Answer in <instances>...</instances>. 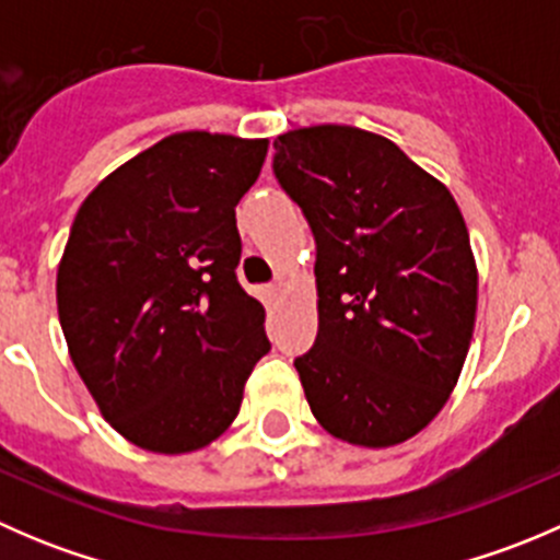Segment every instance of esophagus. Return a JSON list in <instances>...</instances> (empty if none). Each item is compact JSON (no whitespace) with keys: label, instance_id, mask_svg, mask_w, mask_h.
Listing matches in <instances>:
<instances>
[{"label":"esophagus","instance_id":"1","mask_svg":"<svg viewBox=\"0 0 560 560\" xmlns=\"http://www.w3.org/2000/svg\"><path fill=\"white\" fill-rule=\"evenodd\" d=\"M284 281H276V284H270L268 287V298H270V301H279V298L281 295H284Z\"/></svg>","mask_w":560,"mask_h":560}]
</instances>
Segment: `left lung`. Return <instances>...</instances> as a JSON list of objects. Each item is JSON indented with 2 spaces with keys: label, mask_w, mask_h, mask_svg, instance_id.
<instances>
[{
  "label": "left lung",
  "mask_w": 560,
  "mask_h": 560,
  "mask_svg": "<svg viewBox=\"0 0 560 560\" xmlns=\"http://www.w3.org/2000/svg\"><path fill=\"white\" fill-rule=\"evenodd\" d=\"M273 173L316 241V341L295 358L312 415L358 447L417 436L457 385L477 262L447 186L393 140L316 124L273 140Z\"/></svg>",
  "instance_id": "obj_1"
}]
</instances>
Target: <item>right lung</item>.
I'll use <instances>...</instances> for the list:
<instances>
[{
  "label": "right lung",
  "instance_id": "right-lung-1",
  "mask_svg": "<svg viewBox=\"0 0 560 560\" xmlns=\"http://www.w3.org/2000/svg\"><path fill=\"white\" fill-rule=\"evenodd\" d=\"M265 154V138L175 132L78 208L59 322L94 404L135 447L180 455L222 436L270 349L262 303L235 279V206Z\"/></svg>",
  "mask_w": 560,
  "mask_h": 560
}]
</instances>
